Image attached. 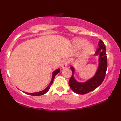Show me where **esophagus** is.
Returning a JSON list of instances; mask_svg holds the SVG:
<instances>
[{"instance_id": "34e87169", "label": "esophagus", "mask_w": 121, "mask_h": 121, "mask_svg": "<svg viewBox=\"0 0 121 121\" xmlns=\"http://www.w3.org/2000/svg\"><path fill=\"white\" fill-rule=\"evenodd\" d=\"M69 63V61L68 59H64L63 60H62V64H61V66L62 68H66V66H68V64Z\"/></svg>"}]
</instances>
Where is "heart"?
Instances as JSON below:
<instances>
[{
    "label": "heart",
    "instance_id": "b5f03b06",
    "mask_svg": "<svg viewBox=\"0 0 121 121\" xmlns=\"http://www.w3.org/2000/svg\"><path fill=\"white\" fill-rule=\"evenodd\" d=\"M74 46L76 49H82L81 55L82 56L89 55L93 52L94 47L92 44H87V41L84 39H76L74 40Z\"/></svg>",
    "mask_w": 121,
    "mask_h": 121
}]
</instances>
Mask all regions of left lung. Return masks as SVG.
<instances>
[{
	"instance_id": "1",
	"label": "left lung",
	"mask_w": 121,
	"mask_h": 121,
	"mask_svg": "<svg viewBox=\"0 0 121 121\" xmlns=\"http://www.w3.org/2000/svg\"><path fill=\"white\" fill-rule=\"evenodd\" d=\"M95 56H99V64L96 73L93 77L84 82H80L76 81L74 77V68L73 66L70 67L72 71V76L69 81V85L71 89L76 93L86 94L95 89L103 82L107 69V56L106 47L103 41L101 40L98 43V48L97 49Z\"/></svg>"
}]
</instances>
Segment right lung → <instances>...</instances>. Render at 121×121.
I'll list each match as a JSON object with an SVG mask.
<instances>
[{
    "label": "right lung",
    "instance_id": "right-lung-1",
    "mask_svg": "<svg viewBox=\"0 0 121 121\" xmlns=\"http://www.w3.org/2000/svg\"><path fill=\"white\" fill-rule=\"evenodd\" d=\"M60 70V68H59V69H56V70H55L54 72H53L52 77V80H51V82L49 83V84L48 85V86H47L46 88L45 89H44L42 91H39V92H36V93H26V92H24V93H25L27 94H29V95H34V96H39V95H43V94L46 93L47 91H48L49 90L50 87H51V85L52 84L53 82V80H54V78H55V76H56V75H57L58 74V73H59Z\"/></svg>",
    "mask_w": 121,
    "mask_h": 121
}]
</instances>
